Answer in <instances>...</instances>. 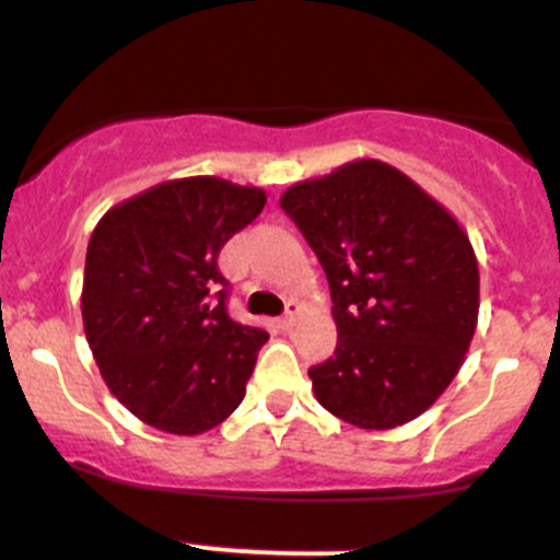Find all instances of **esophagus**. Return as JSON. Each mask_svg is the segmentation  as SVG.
I'll return each mask as SVG.
<instances>
[{
  "label": "esophagus",
  "instance_id": "1",
  "mask_svg": "<svg viewBox=\"0 0 560 560\" xmlns=\"http://www.w3.org/2000/svg\"><path fill=\"white\" fill-rule=\"evenodd\" d=\"M298 319H301V306H298V303L292 301V303H287V314L281 316V319L276 322V325H279L281 330H292Z\"/></svg>",
  "mask_w": 560,
  "mask_h": 560
}]
</instances>
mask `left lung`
<instances>
[{
	"label": "left lung",
	"instance_id": "obj_1",
	"mask_svg": "<svg viewBox=\"0 0 560 560\" xmlns=\"http://www.w3.org/2000/svg\"><path fill=\"white\" fill-rule=\"evenodd\" d=\"M281 208L327 276L336 352L308 369L338 420L389 431L431 409L477 330L479 268L466 230L382 160L298 180Z\"/></svg>",
	"mask_w": 560,
	"mask_h": 560
}]
</instances>
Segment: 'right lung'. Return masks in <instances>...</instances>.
<instances>
[{
  "label": "right lung",
  "mask_w": 560,
  "mask_h": 560,
  "mask_svg": "<svg viewBox=\"0 0 560 560\" xmlns=\"http://www.w3.org/2000/svg\"><path fill=\"white\" fill-rule=\"evenodd\" d=\"M265 200L259 186L189 175L121 200L94 228L86 341L118 404L156 431L200 436L244 400L268 332L230 319L217 257Z\"/></svg>",
  "instance_id": "add662e5"
}]
</instances>
